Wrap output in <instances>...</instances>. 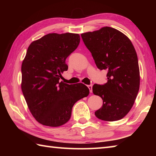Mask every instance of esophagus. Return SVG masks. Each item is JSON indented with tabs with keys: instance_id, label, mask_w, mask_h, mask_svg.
Masks as SVG:
<instances>
[{
	"instance_id": "34e87169",
	"label": "esophagus",
	"mask_w": 156,
	"mask_h": 156,
	"mask_svg": "<svg viewBox=\"0 0 156 156\" xmlns=\"http://www.w3.org/2000/svg\"><path fill=\"white\" fill-rule=\"evenodd\" d=\"M87 87H88V88L89 89V91H90L91 93V92H92V87H93V86H92V84H89V85H88Z\"/></svg>"
}]
</instances>
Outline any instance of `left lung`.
Returning <instances> with one entry per match:
<instances>
[{"label": "left lung", "instance_id": "8db88e82", "mask_svg": "<svg viewBox=\"0 0 156 156\" xmlns=\"http://www.w3.org/2000/svg\"><path fill=\"white\" fill-rule=\"evenodd\" d=\"M97 67L107 70V83L94 84L93 93L103 100L95 112L99 119H122L133 107L140 87L138 56L127 36L114 28L105 27L81 34Z\"/></svg>", "mask_w": 156, "mask_h": 156}]
</instances>
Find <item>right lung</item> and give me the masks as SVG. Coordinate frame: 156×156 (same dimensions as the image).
I'll list each match as a JSON object with an SVG mask.
<instances>
[{
    "instance_id": "1",
    "label": "right lung",
    "mask_w": 156,
    "mask_h": 156,
    "mask_svg": "<svg viewBox=\"0 0 156 156\" xmlns=\"http://www.w3.org/2000/svg\"><path fill=\"white\" fill-rule=\"evenodd\" d=\"M80 40L77 34H48L28 47L21 67V89L31 114L42 125H64L73 105L89 94L83 83L60 82L61 73L68 69L65 60Z\"/></svg>"
}]
</instances>
